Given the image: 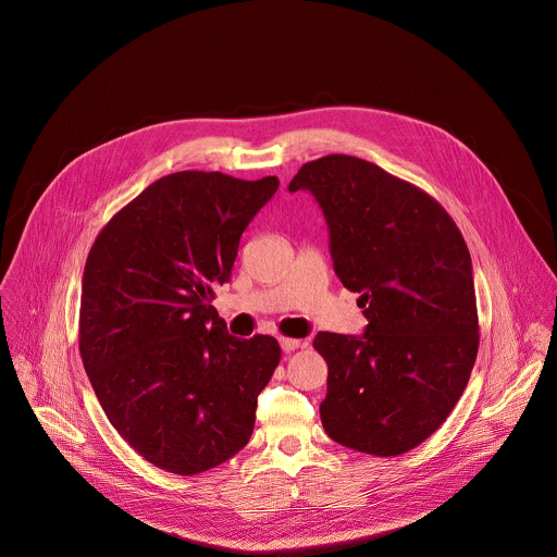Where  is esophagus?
I'll return each instance as SVG.
<instances>
[{"label": "esophagus", "instance_id": "esophagus-1", "mask_svg": "<svg viewBox=\"0 0 557 557\" xmlns=\"http://www.w3.org/2000/svg\"><path fill=\"white\" fill-rule=\"evenodd\" d=\"M278 343H281V349H283L285 354H289V351H294V349H298V347L305 345L302 341H298V338H287V336H281Z\"/></svg>", "mask_w": 557, "mask_h": 557}]
</instances>
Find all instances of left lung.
I'll return each mask as SVG.
<instances>
[{"mask_svg":"<svg viewBox=\"0 0 557 557\" xmlns=\"http://www.w3.org/2000/svg\"><path fill=\"white\" fill-rule=\"evenodd\" d=\"M289 190L318 199L334 272L369 319L362 336L313 341L327 362L321 424L358 453L403 455L442 426L476 362L468 244L431 195L369 160L307 162Z\"/></svg>","mask_w":557,"mask_h":557,"instance_id":"1","label":"left lung"}]
</instances>
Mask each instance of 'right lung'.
Instances as JSON below:
<instances>
[{
  "label": "right lung",
  "mask_w": 557,
  "mask_h": 557,
  "mask_svg": "<svg viewBox=\"0 0 557 557\" xmlns=\"http://www.w3.org/2000/svg\"><path fill=\"white\" fill-rule=\"evenodd\" d=\"M278 188L221 171L150 184L94 239L81 283L79 351L115 431L164 472L195 476L239 453L276 338H236L210 305L242 232Z\"/></svg>",
  "instance_id": "obj_1"
}]
</instances>
